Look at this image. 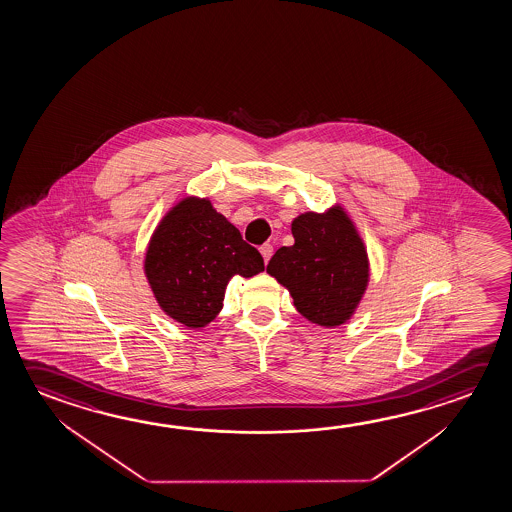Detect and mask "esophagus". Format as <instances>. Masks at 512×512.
Returning a JSON list of instances; mask_svg holds the SVG:
<instances>
[{"label":"esophagus","mask_w":512,"mask_h":512,"mask_svg":"<svg viewBox=\"0 0 512 512\" xmlns=\"http://www.w3.org/2000/svg\"><path fill=\"white\" fill-rule=\"evenodd\" d=\"M260 253H262V257H264V262H268L271 259V255H273V244H262L260 246Z\"/></svg>","instance_id":"1"}]
</instances>
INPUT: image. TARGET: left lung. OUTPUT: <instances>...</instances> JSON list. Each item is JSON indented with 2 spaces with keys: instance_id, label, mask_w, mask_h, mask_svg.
Returning <instances> with one entry per match:
<instances>
[{
  "instance_id": "left-lung-1",
  "label": "left lung",
  "mask_w": 512,
  "mask_h": 512,
  "mask_svg": "<svg viewBox=\"0 0 512 512\" xmlns=\"http://www.w3.org/2000/svg\"><path fill=\"white\" fill-rule=\"evenodd\" d=\"M293 246L271 257L268 273L285 285L300 314L321 327L350 318L368 285V255L341 209L305 212L293 221Z\"/></svg>"
}]
</instances>
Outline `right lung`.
<instances>
[{"label":"right lung","mask_w":512,"mask_h":512,"mask_svg":"<svg viewBox=\"0 0 512 512\" xmlns=\"http://www.w3.org/2000/svg\"><path fill=\"white\" fill-rule=\"evenodd\" d=\"M144 269L162 310L200 328L223 307L228 280L257 275L264 259L209 200L185 198L160 221Z\"/></svg>","instance_id":"obj_1"}]
</instances>
